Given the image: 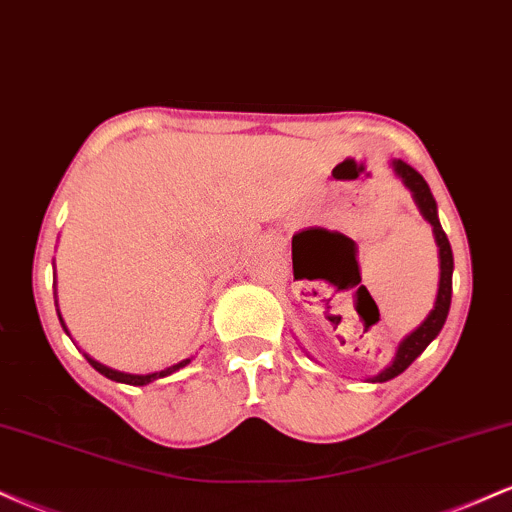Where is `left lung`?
<instances>
[{
	"label": "left lung",
	"instance_id": "obj_1",
	"mask_svg": "<svg viewBox=\"0 0 512 512\" xmlns=\"http://www.w3.org/2000/svg\"><path fill=\"white\" fill-rule=\"evenodd\" d=\"M392 166H395V173L399 178L404 180V185L414 192V199L416 204H419L421 214H424V219L431 223L433 233H436L438 248H440V289L436 298V308L431 310V315H428L407 339H402V344H399L395 354V361H392L383 373L375 375L373 383H387V380L397 378L399 373H404V370L416 361V356L424 354L426 346L438 337L440 330H443L445 320H448L450 301H452V248H450L448 236H445L443 226H440L438 221L436 199L431 195V187H428L424 175H421L416 168H411L407 161H402V158L392 163Z\"/></svg>",
	"mask_w": 512,
	"mask_h": 512
}]
</instances>
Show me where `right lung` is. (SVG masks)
I'll list each match as a JSON object with an SVG mask.
<instances>
[{"instance_id": "right-lung-1", "label": "right lung", "mask_w": 512, "mask_h": 512, "mask_svg": "<svg viewBox=\"0 0 512 512\" xmlns=\"http://www.w3.org/2000/svg\"><path fill=\"white\" fill-rule=\"evenodd\" d=\"M86 361L91 363V366L96 368L98 373L105 375V378L115 380V383H125V385H146V383H154V380H158V378H166V375L175 373V370H180L182 366H187V363H190V358H185V361H180V363H175V366H170V368H166V370H161V373H149V375H129V373H120V370H113V368H108V366H101V363L93 361V358H88V356H86Z\"/></svg>"}]
</instances>
